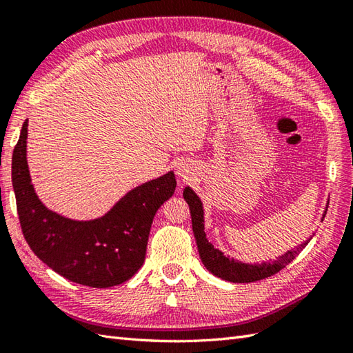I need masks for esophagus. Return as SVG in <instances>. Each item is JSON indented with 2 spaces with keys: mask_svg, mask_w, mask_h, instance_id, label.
Instances as JSON below:
<instances>
[{
  "mask_svg": "<svg viewBox=\"0 0 353 353\" xmlns=\"http://www.w3.org/2000/svg\"><path fill=\"white\" fill-rule=\"evenodd\" d=\"M177 174L182 176V177H186V174H188V172H186L185 167H179V168H177Z\"/></svg>",
  "mask_w": 353,
  "mask_h": 353,
  "instance_id": "1",
  "label": "esophagus"
}]
</instances>
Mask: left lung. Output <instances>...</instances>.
Masks as SVG:
<instances>
[{
  "label": "left lung",
  "instance_id": "8db88e82",
  "mask_svg": "<svg viewBox=\"0 0 353 353\" xmlns=\"http://www.w3.org/2000/svg\"><path fill=\"white\" fill-rule=\"evenodd\" d=\"M183 199L186 200V203L190 205L192 232H194V236H196L201 262H203L209 272L221 277L224 281L244 283V282H256L261 279H265V277L279 273L283 267H287L290 262L302 252L303 247L310 243L308 239V241L303 243L299 249L287 252L285 254H282V256H279V259H276L273 262H264V264H254V265L243 264V262L226 258L220 250L214 249V245L208 241L206 234H205L203 206H201V201L196 196V192H194L191 188H185Z\"/></svg>",
  "mask_w": 353,
  "mask_h": 353
}]
</instances>
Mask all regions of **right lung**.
I'll list each match as a JSON object with an SVG mask.
<instances>
[{"label":"right lung","instance_id":"1","mask_svg":"<svg viewBox=\"0 0 353 353\" xmlns=\"http://www.w3.org/2000/svg\"><path fill=\"white\" fill-rule=\"evenodd\" d=\"M27 121L12 156V183L22 234L30 249L56 273L92 288L119 285L144 264L150 228L176 190L174 172L127 192L99 220L74 221L48 211L30 182Z\"/></svg>","mask_w":353,"mask_h":353}]
</instances>
